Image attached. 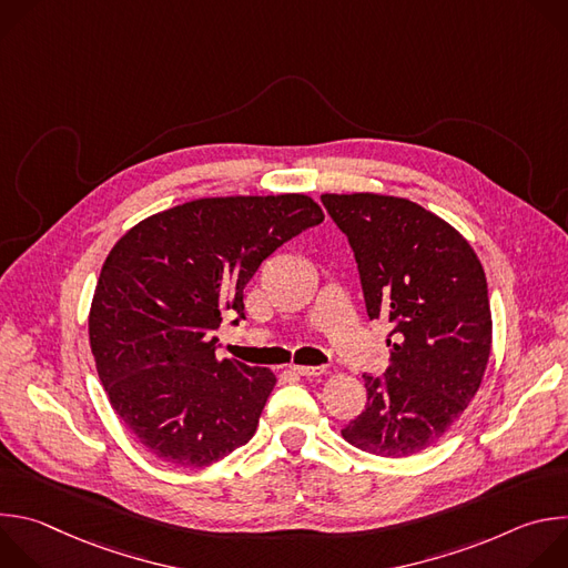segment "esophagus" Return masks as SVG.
<instances>
[{"label":"esophagus","mask_w":568,"mask_h":568,"mask_svg":"<svg viewBox=\"0 0 568 568\" xmlns=\"http://www.w3.org/2000/svg\"><path fill=\"white\" fill-rule=\"evenodd\" d=\"M292 371L298 373V375H303V377H316V375L326 373V366H296V364H294Z\"/></svg>","instance_id":"obj_1"}]
</instances>
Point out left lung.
Listing matches in <instances>:
<instances>
[{"label":"left lung","instance_id":"1","mask_svg":"<svg viewBox=\"0 0 568 568\" xmlns=\"http://www.w3.org/2000/svg\"><path fill=\"white\" fill-rule=\"evenodd\" d=\"M355 252L366 312L393 331L384 377L364 375L366 409L342 429L362 452L432 447L476 395L493 348L485 272L469 242L407 197L323 193Z\"/></svg>","mask_w":568,"mask_h":568}]
</instances>
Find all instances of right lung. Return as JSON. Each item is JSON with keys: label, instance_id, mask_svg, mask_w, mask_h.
<instances>
[{"label": "right lung", "instance_id": "add662e5", "mask_svg": "<svg viewBox=\"0 0 568 568\" xmlns=\"http://www.w3.org/2000/svg\"><path fill=\"white\" fill-rule=\"evenodd\" d=\"M323 222L303 193L202 197L134 224L108 254L90 346L112 409L156 458L206 467L250 443L276 384L270 368L215 357L222 312L261 263Z\"/></svg>", "mask_w": 568, "mask_h": 568}]
</instances>
